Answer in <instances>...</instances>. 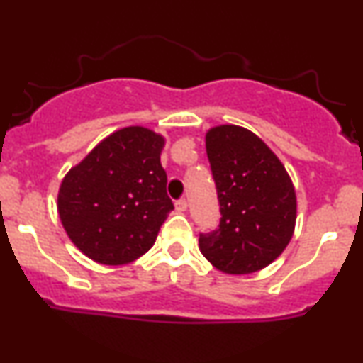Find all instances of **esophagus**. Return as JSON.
<instances>
[{"label":"esophagus","mask_w":363,"mask_h":363,"mask_svg":"<svg viewBox=\"0 0 363 363\" xmlns=\"http://www.w3.org/2000/svg\"><path fill=\"white\" fill-rule=\"evenodd\" d=\"M176 210L177 211H186L187 210V199L181 198L176 201Z\"/></svg>","instance_id":"1"}]
</instances>
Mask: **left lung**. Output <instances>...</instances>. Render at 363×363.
<instances>
[{"instance_id":"8db88e82","label":"left lung","mask_w":363,"mask_h":363,"mask_svg":"<svg viewBox=\"0 0 363 363\" xmlns=\"http://www.w3.org/2000/svg\"><path fill=\"white\" fill-rule=\"evenodd\" d=\"M206 155L222 216L218 228L199 234V249L225 273L259 272L294 234L297 201L289 174L254 133L232 124L208 131Z\"/></svg>"}]
</instances>
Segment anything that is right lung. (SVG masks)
Listing matches in <instances>:
<instances>
[{
    "label": "right lung",
    "instance_id": "right-lung-1",
    "mask_svg": "<svg viewBox=\"0 0 363 363\" xmlns=\"http://www.w3.org/2000/svg\"><path fill=\"white\" fill-rule=\"evenodd\" d=\"M162 148L164 138L147 128L119 129L65 177L57 196L60 218L90 259L126 264L155 244L174 210Z\"/></svg>",
    "mask_w": 363,
    "mask_h": 363
}]
</instances>
